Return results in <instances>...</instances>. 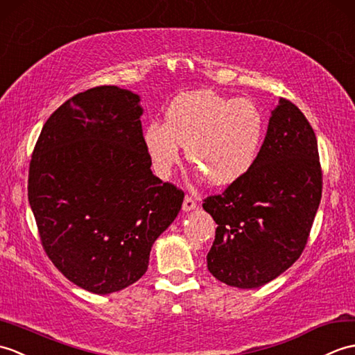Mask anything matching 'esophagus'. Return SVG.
I'll use <instances>...</instances> for the list:
<instances>
[{
	"label": "esophagus",
	"instance_id": "esophagus-1",
	"mask_svg": "<svg viewBox=\"0 0 355 355\" xmlns=\"http://www.w3.org/2000/svg\"><path fill=\"white\" fill-rule=\"evenodd\" d=\"M196 208H198V202H196L193 198H190V196H185L182 209H184V211H193V209H196Z\"/></svg>",
	"mask_w": 355,
	"mask_h": 355
}]
</instances>
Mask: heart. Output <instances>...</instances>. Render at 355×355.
Here are the masks:
<instances>
[{
	"label": "heart",
	"instance_id": "heart-1",
	"mask_svg": "<svg viewBox=\"0 0 355 355\" xmlns=\"http://www.w3.org/2000/svg\"><path fill=\"white\" fill-rule=\"evenodd\" d=\"M263 133V114L254 101L196 91L173 101L165 123L147 125L144 143L159 176L170 175L185 146L188 161L209 184L227 185L255 164Z\"/></svg>",
	"mask_w": 355,
	"mask_h": 355
}]
</instances>
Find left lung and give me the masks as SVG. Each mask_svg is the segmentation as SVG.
I'll return each mask as SVG.
<instances>
[{"label":"left lung","instance_id":"left-lung-1","mask_svg":"<svg viewBox=\"0 0 355 355\" xmlns=\"http://www.w3.org/2000/svg\"><path fill=\"white\" fill-rule=\"evenodd\" d=\"M322 198L314 130L297 106L279 98L252 168L222 194L203 199L217 223L208 270L239 288H257L301 257Z\"/></svg>","mask_w":355,"mask_h":355}]
</instances>
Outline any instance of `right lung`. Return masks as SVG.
<instances>
[{"instance_id":"add662e5","label":"right lung","mask_w":355,"mask_h":355,"mask_svg":"<svg viewBox=\"0 0 355 355\" xmlns=\"http://www.w3.org/2000/svg\"><path fill=\"white\" fill-rule=\"evenodd\" d=\"M139 97L97 86L58 107L28 168V202L42 248L76 286L107 295L146 273L155 240L184 191L153 176Z\"/></svg>"}]
</instances>
